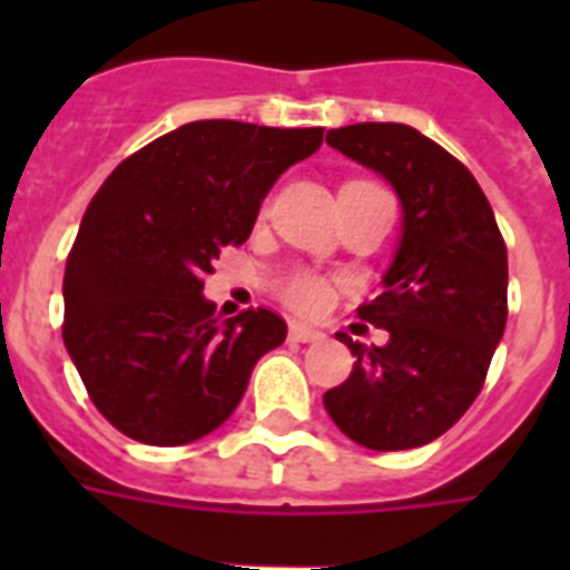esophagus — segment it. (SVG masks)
Instances as JSON below:
<instances>
[{
  "mask_svg": "<svg viewBox=\"0 0 570 570\" xmlns=\"http://www.w3.org/2000/svg\"><path fill=\"white\" fill-rule=\"evenodd\" d=\"M289 338H293V342H321L323 333L321 330H311L305 323H293V326H289Z\"/></svg>",
  "mask_w": 570,
  "mask_h": 570,
  "instance_id": "esophagus-1",
  "label": "esophagus"
}]
</instances>
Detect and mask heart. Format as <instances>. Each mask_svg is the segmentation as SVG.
Masks as SVG:
<instances>
[{"label":"heart","instance_id":"heart-1","mask_svg":"<svg viewBox=\"0 0 570 570\" xmlns=\"http://www.w3.org/2000/svg\"><path fill=\"white\" fill-rule=\"evenodd\" d=\"M281 293H284V298L293 308L305 311V314H317L330 302V286L323 284L321 277H314V274H293L289 281H284Z\"/></svg>","mask_w":570,"mask_h":570}]
</instances>
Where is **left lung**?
<instances>
[{
    "label": "left lung",
    "instance_id": "1",
    "mask_svg": "<svg viewBox=\"0 0 570 570\" xmlns=\"http://www.w3.org/2000/svg\"><path fill=\"white\" fill-rule=\"evenodd\" d=\"M326 142L391 183L403 232L382 296L357 308L391 338L366 347L338 333L357 360L323 406L366 449H419L482 391L507 326V247L473 174L415 128L363 121Z\"/></svg>",
    "mask_w": 570,
    "mask_h": 570
}]
</instances>
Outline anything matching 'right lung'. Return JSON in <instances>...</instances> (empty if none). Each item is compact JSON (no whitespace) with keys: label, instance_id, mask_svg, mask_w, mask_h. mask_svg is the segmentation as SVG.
<instances>
[{"label":"right lung","instance_id":"add662e5","mask_svg":"<svg viewBox=\"0 0 570 570\" xmlns=\"http://www.w3.org/2000/svg\"><path fill=\"white\" fill-rule=\"evenodd\" d=\"M323 128L191 121L134 151L81 216L63 274V345L104 419L146 445L223 424L262 354L284 345L274 311L219 321L204 277L244 244L277 176L321 149Z\"/></svg>","mask_w":570,"mask_h":570}]
</instances>
